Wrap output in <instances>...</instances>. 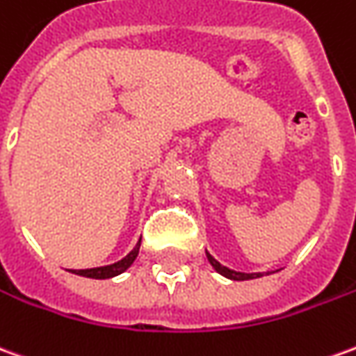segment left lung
Masks as SVG:
<instances>
[{
	"label": "left lung",
	"instance_id": "1",
	"mask_svg": "<svg viewBox=\"0 0 356 356\" xmlns=\"http://www.w3.org/2000/svg\"><path fill=\"white\" fill-rule=\"evenodd\" d=\"M208 256V262L213 266V270L221 275H225L227 280H233V282H245V280H256V277H262L264 273H245V272H235V270H231L227 266H221L216 258H213L210 252H206Z\"/></svg>",
	"mask_w": 356,
	"mask_h": 356
}]
</instances>
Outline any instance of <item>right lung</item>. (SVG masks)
Segmentation results:
<instances>
[{
    "mask_svg": "<svg viewBox=\"0 0 356 356\" xmlns=\"http://www.w3.org/2000/svg\"><path fill=\"white\" fill-rule=\"evenodd\" d=\"M138 248H140V241L136 243V247L129 252V254L119 260L115 264L100 266V268H90V270H71V273L83 275V277H92V280H108V277H115L119 273H123L127 268H131V264L135 262V258L138 256Z\"/></svg>",
    "mask_w": 356,
    "mask_h": 356,
    "instance_id": "1",
    "label": "right lung"
}]
</instances>
